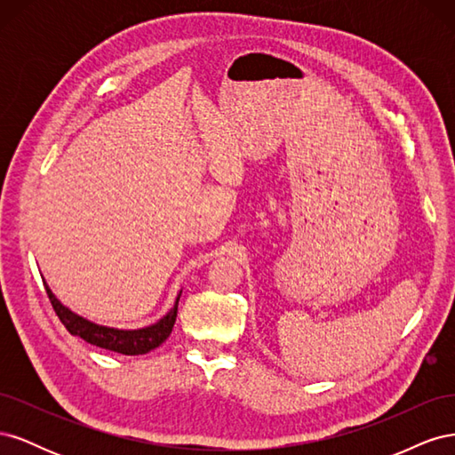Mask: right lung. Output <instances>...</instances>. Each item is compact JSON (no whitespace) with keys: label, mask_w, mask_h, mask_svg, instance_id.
Here are the masks:
<instances>
[{"label":"right lung","mask_w":455,"mask_h":455,"mask_svg":"<svg viewBox=\"0 0 455 455\" xmlns=\"http://www.w3.org/2000/svg\"><path fill=\"white\" fill-rule=\"evenodd\" d=\"M45 291L47 296L51 299V306L54 309V313L59 315L60 323L66 326L68 332L72 336H79L81 339H85L91 346L102 347L108 351L114 353H121V355H146L151 349L159 347L161 343L167 339L172 332V326L176 321V313H178V299H180V294H178L174 307L159 319L156 324H149L146 328H136V330H123V328H109V326H100L94 324L84 316L76 315L72 309H68L66 306H62L60 301L57 299V296L52 294V291L49 288L47 283Z\"/></svg>","instance_id":"add662e5"}]
</instances>
